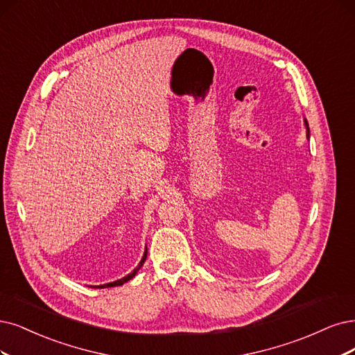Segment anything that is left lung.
I'll list each match as a JSON object with an SVG mask.
<instances>
[{
    "mask_svg": "<svg viewBox=\"0 0 355 355\" xmlns=\"http://www.w3.org/2000/svg\"><path fill=\"white\" fill-rule=\"evenodd\" d=\"M306 123V128H307V137H310V130H309V124H307V120H304Z\"/></svg>",
    "mask_w": 355,
    "mask_h": 355,
    "instance_id": "8db88e82",
    "label": "left lung"
}]
</instances>
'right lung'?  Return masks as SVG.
<instances>
[{
    "label": "right lung",
    "mask_w": 355,
    "mask_h": 355,
    "mask_svg": "<svg viewBox=\"0 0 355 355\" xmlns=\"http://www.w3.org/2000/svg\"><path fill=\"white\" fill-rule=\"evenodd\" d=\"M146 257H148V248L146 250H144V254H143V257H141V260H140V263L137 265V268L131 272V273H128L127 277H124V278H121V279H118V281H115V282H111V284H105V285H99L98 288H110V286H118V285H123L124 282H127V281H130L131 278L135 277V275L140 270V268L143 266V263H144V260H146Z\"/></svg>",
    "instance_id": "right-lung-1"
}]
</instances>
